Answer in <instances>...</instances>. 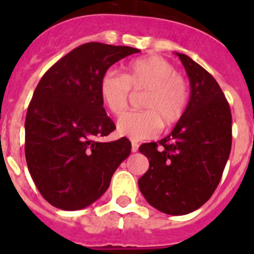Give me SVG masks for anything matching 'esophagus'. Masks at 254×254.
Returning a JSON list of instances; mask_svg holds the SVG:
<instances>
[{
  "mask_svg": "<svg viewBox=\"0 0 254 254\" xmlns=\"http://www.w3.org/2000/svg\"><path fill=\"white\" fill-rule=\"evenodd\" d=\"M131 150H132V152H137L138 151V143L137 142H132Z\"/></svg>",
  "mask_w": 254,
  "mask_h": 254,
  "instance_id": "esophagus-1",
  "label": "esophagus"
}]
</instances>
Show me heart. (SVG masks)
I'll use <instances>...</instances> for the list:
<instances>
[{"label":"heart","instance_id":"heart-1","mask_svg":"<svg viewBox=\"0 0 254 254\" xmlns=\"http://www.w3.org/2000/svg\"><path fill=\"white\" fill-rule=\"evenodd\" d=\"M131 90L146 91L142 108L146 111L127 113L117 123V133L132 141L156 137L165 126H174L183 118L190 102L186 78L165 58L147 56L131 61L125 73L107 71L100 78L102 103L114 116L127 109Z\"/></svg>","mask_w":254,"mask_h":254}]
</instances>
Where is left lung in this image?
Masks as SVG:
<instances>
[{"mask_svg": "<svg viewBox=\"0 0 254 254\" xmlns=\"http://www.w3.org/2000/svg\"><path fill=\"white\" fill-rule=\"evenodd\" d=\"M190 84L187 111L172 133L140 152L150 167L138 187L147 202L169 215H186L208 201L232 150V113L221 87L203 67L177 53Z\"/></svg>", "mask_w": 254, "mask_h": 254, "instance_id": "left-lung-1", "label": "left lung"}]
</instances>
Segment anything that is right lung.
<instances>
[{
	"instance_id": "add662e5",
	"label": "right lung",
	"mask_w": 254,
	"mask_h": 254,
	"mask_svg": "<svg viewBox=\"0 0 254 254\" xmlns=\"http://www.w3.org/2000/svg\"><path fill=\"white\" fill-rule=\"evenodd\" d=\"M138 49L85 43L40 78L25 120V158L40 194L66 211L87 207L108 190L131 152L126 137L99 142L116 129L99 95L107 69Z\"/></svg>"
}]
</instances>
